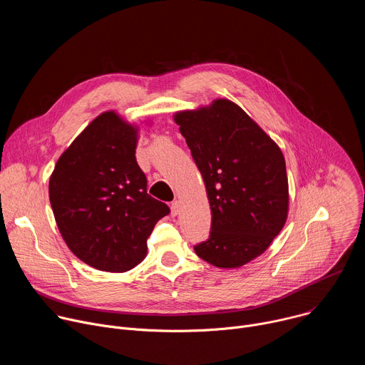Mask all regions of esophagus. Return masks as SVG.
Here are the masks:
<instances>
[{"label":"esophagus","instance_id":"34e87169","mask_svg":"<svg viewBox=\"0 0 365 365\" xmlns=\"http://www.w3.org/2000/svg\"><path fill=\"white\" fill-rule=\"evenodd\" d=\"M170 210H172V215H178L179 214V211H180V202L179 200H175V202H172V205H170Z\"/></svg>","mask_w":365,"mask_h":365}]
</instances>
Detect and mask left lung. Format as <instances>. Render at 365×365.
Segmentation results:
<instances>
[{"label":"left lung","instance_id":"1","mask_svg":"<svg viewBox=\"0 0 365 365\" xmlns=\"http://www.w3.org/2000/svg\"><path fill=\"white\" fill-rule=\"evenodd\" d=\"M203 178L212 222L195 252L220 269L263 254L287 220L289 183L279 145L228 99L175 114Z\"/></svg>","mask_w":365,"mask_h":365}]
</instances>
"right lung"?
<instances>
[{"mask_svg": "<svg viewBox=\"0 0 365 365\" xmlns=\"http://www.w3.org/2000/svg\"><path fill=\"white\" fill-rule=\"evenodd\" d=\"M137 135L115 111L102 113L63 151L48 180L66 245L96 270L124 273L140 264L154 225L170 212L147 193Z\"/></svg>", "mask_w": 365, "mask_h": 365, "instance_id": "add662e5", "label": "right lung"}]
</instances>
